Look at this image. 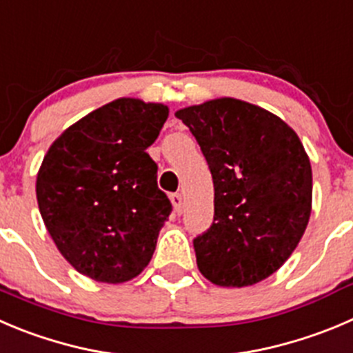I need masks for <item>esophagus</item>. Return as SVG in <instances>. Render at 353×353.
I'll return each instance as SVG.
<instances>
[{"label": "esophagus", "instance_id": "esophagus-1", "mask_svg": "<svg viewBox=\"0 0 353 353\" xmlns=\"http://www.w3.org/2000/svg\"><path fill=\"white\" fill-rule=\"evenodd\" d=\"M171 204L174 208V213H182V208H183V197L182 194H171Z\"/></svg>", "mask_w": 353, "mask_h": 353}]
</instances>
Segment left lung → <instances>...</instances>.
I'll use <instances>...</instances> for the list:
<instances>
[{"label": "left lung", "instance_id": "obj_1", "mask_svg": "<svg viewBox=\"0 0 353 353\" xmlns=\"http://www.w3.org/2000/svg\"><path fill=\"white\" fill-rule=\"evenodd\" d=\"M174 116L196 137L213 176V223L194 239L201 274L227 288L267 279L310 218L312 168L300 139L277 116L236 99Z\"/></svg>", "mask_w": 353, "mask_h": 353}]
</instances>
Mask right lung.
Segmentation results:
<instances>
[{
  "instance_id": "add662e5",
  "label": "right lung",
  "mask_w": 353,
  "mask_h": 353,
  "mask_svg": "<svg viewBox=\"0 0 353 353\" xmlns=\"http://www.w3.org/2000/svg\"><path fill=\"white\" fill-rule=\"evenodd\" d=\"M168 107L117 99L67 128L43 159L39 213L67 261L99 283H124L149 265L171 206L147 154Z\"/></svg>"
}]
</instances>
